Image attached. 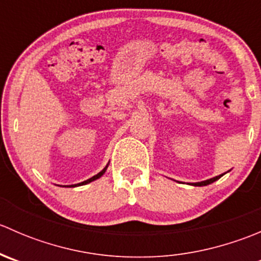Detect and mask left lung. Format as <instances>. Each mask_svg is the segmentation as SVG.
I'll return each mask as SVG.
<instances>
[{"instance_id": "obj_1", "label": "left lung", "mask_w": 261, "mask_h": 261, "mask_svg": "<svg viewBox=\"0 0 261 261\" xmlns=\"http://www.w3.org/2000/svg\"><path fill=\"white\" fill-rule=\"evenodd\" d=\"M223 174H225V173H223ZM223 174H220V175H217V177H213V178H211V179L202 180V181H197V183H192V186H194V187H203V186H208V184L213 183V181H216V180H217V179H220V178L222 177Z\"/></svg>"}]
</instances>
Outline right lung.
Masks as SVG:
<instances>
[{"instance_id":"obj_1","label":"right lung","mask_w":261,"mask_h":261,"mask_svg":"<svg viewBox=\"0 0 261 261\" xmlns=\"http://www.w3.org/2000/svg\"><path fill=\"white\" fill-rule=\"evenodd\" d=\"M107 167H109V164L106 165V167L103 168V169L101 170V172L98 173V174H96V175H93V177L92 178H89V179H87V180H84V181H82V183H78V184H72V186H60V187H80V186H84V184H88V183H91V181H93V180H96V179H98V178H101L102 175L105 174V172H106L107 170Z\"/></svg>"}]
</instances>
